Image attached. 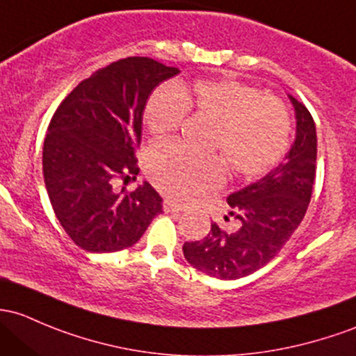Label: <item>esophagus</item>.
<instances>
[{
	"instance_id": "1",
	"label": "esophagus",
	"mask_w": 356,
	"mask_h": 356,
	"mask_svg": "<svg viewBox=\"0 0 356 356\" xmlns=\"http://www.w3.org/2000/svg\"><path fill=\"white\" fill-rule=\"evenodd\" d=\"M163 209H165L167 213H179V211H182V207L179 203H175V201L165 200L163 201Z\"/></svg>"
}]
</instances>
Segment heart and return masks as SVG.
Listing matches in <instances>:
<instances>
[{
    "label": "heart",
    "mask_w": 356,
    "mask_h": 356,
    "mask_svg": "<svg viewBox=\"0 0 356 356\" xmlns=\"http://www.w3.org/2000/svg\"><path fill=\"white\" fill-rule=\"evenodd\" d=\"M189 107L216 121L211 148L220 149L235 175L252 179L275 167L290 145L285 107L237 80H203L191 88L162 85L145 107V124L155 136L174 133ZM147 170L168 196L186 200L222 184L225 168L218 156L194 155L175 141L148 148Z\"/></svg>",
    "instance_id": "obj_1"
}]
</instances>
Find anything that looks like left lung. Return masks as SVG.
<instances>
[{
  "instance_id": "1",
  "label": "left lung",
  "mask_w": 356,
  "mask_h": 356,
  "mask_svg": "<svg viewBox=\"0 0 356 356\" xmlns=\"http://www.w3.org/2000/svg\"><path fill=\"white\" fill-rule=\"evenodd\" d=\"M288 99L297 126L285 162L227 197L228 216L237 220V228L227 230L211 223L203 241L182 245L188 263L204 275L237 280L266 266L304 220L316 179L317 134L304 104L291 95Z\"/></svg>"
}]
</instances>
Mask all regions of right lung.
Returning <instances> with one entry per match:
<instances>
[{"mask_svg": "<svg viewBox=\"0 0 356 356\" xmlns=\"http://www.w3.org/2000/svg\"><path fill=\"white\" fill-rule=\"evenodd\" d=\"M179 73L149 58L119 59L81 81L52 115L42 149L44 182L59 223L81 249L131 247L162 213V197L148 182L122 194L114 181L138 175L134 149L148 97Z\"/></svg>", "mask_w": 356, "mask_h": 356, "instance_id": "1", "label": "right lung"}]
</instances>
